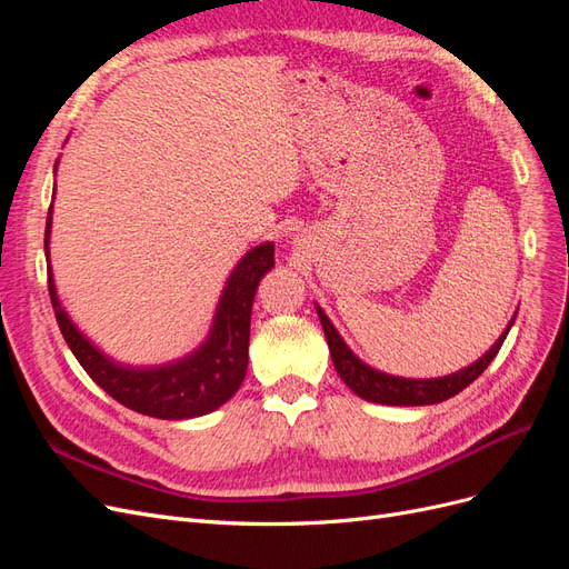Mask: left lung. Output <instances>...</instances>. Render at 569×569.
I'll return each instance as SVG.
<instances>
[{"mask_svg":"<svg viewBox=\"0 0 569 569\" xmlns=\"http://www.w3.org/2000/svg\"><path fill=\"white\" fill-rule=\"evenodd\" d=\"M318 318L322 322V330L327 337V347H330V356L332 363L339 372V377L343 380L353 393H358L360 399L372 401V403H385V406H429V403H441L446 399H451L458 391H462L468 385H472L477 377L489 368L491 360L496 358L498 349L503 347V341L510 332V327L515 322H508L506 332L496 339L493 347L481 356L479 360H475L472 366L462 368L453 375L446 377H435V380H408V377H393L387 372L375 370L370 366H366L360 360L343 339L339 337V332L335 330V325L330 322V318L325 316V311L320 306H316Z\"/></svg>","mask_w":569,"mask_h":569,"instance_id":"left-lung-1","label":"left lung"}]
</instances>
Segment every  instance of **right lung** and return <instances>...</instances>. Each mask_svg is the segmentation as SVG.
<instances>
[{
    "label": "right lung",
    "mask_w": 569,
    "mask_h": 569,
    "mask_svg": "<svg viewBox=\"0 0 569 569\" xmlns=\"http://www.w3.org/2000/svg\"><path fill=\"white\" fill-rule=\"evenodd\" d=\"M57 168V166H54ZM51 206L47 213L44 253L49 258ZM274 266V244L251 249L230 272L222 289L209 337L197 351L157 368H128L101 353L68 318L57 297L54 274L47 263L49 299L54 306L59 330L78 363L118 403L161 420L199 418L228 403L242 387L249 366V325L258 282Z\"/></svg>",
    "instance_id": "add662e5"
}]
</instances>
